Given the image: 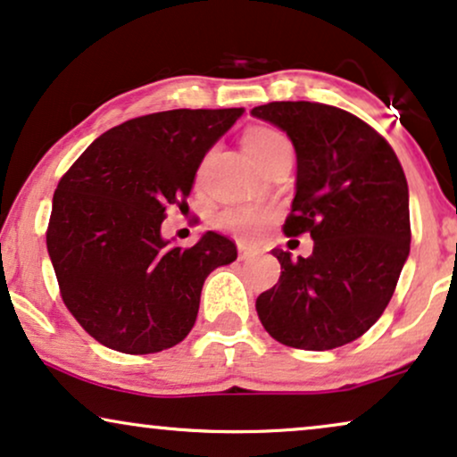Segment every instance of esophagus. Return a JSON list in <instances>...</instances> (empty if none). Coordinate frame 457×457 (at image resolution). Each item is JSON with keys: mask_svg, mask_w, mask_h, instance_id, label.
I'll return each instance as SVG.
<instances>
[{"mask_svg": "<svg viewBox=\"0 0 457 457\" xmlns=\"http://www.w3.org/2000/svg\"><path fill=\"white\" fill-rule=\"evenodd\" d=\"M238 255H240V259H251L257 255V251L255 248L245 245V242H238Z\"/></svg>", "mask_w": 457, "mask_h": 457, "instance_id": "34e87169", "label": "esophagus"}]
</instances>
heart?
I'll return each instance as SVG.
<instances>
[{
  "label": "heart",
  "mask_w": 457,
  "mask_h": 457,
  "mask_svg": "<svg viewBox=\"0 0 457 457\" xmlns=\"http://www.w3.org/2000/svg\"><path fill=\"white\" fill-rule=\"evenodd\" d=\"M282 147H288V141L278 130L268 129V126H255V129L246 130L245 149L257 164H263L270 155H274ZM271 217H274V211H271L270 206L242 204L223 211L221 215H219L217 223L221 225V228L229 229V232L253 238V236H257L265 225L271 221Z\"/></svg>",
  "instance_id": "heart-1"
}]
</instances>
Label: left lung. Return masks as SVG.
Segmentation results:
<instances>
[{
    "label": "left lung",
    "instance_id": "left-lung-1",
    "mask_svg": "<svg viewBox=\"0 0 457 457\" xmlns=\"http://www.w3.org/2000/svg\"><path fill=\"white\" fill-rule=\"evenodd\" d=\"M278 126L297 154L287 236L310 234V257L274 248L280 278L257 297L276 342L333 350L384 314L409 257V187L388 141L344 109L276 101L251 112Z\"/></svg>",
    "mask_w": 457,
    "mask_h": 457
}]
</instances>
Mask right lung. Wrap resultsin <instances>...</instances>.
I'll return each mask as SVG.
<instances>
[{"label": "right lung", "mask_w": 457, "mask_h": 457, "mask_svg": "<svg viewBox=\"0 0 457 457\" xmlns=\"http://www.w3.org/2000/svg\"><path fill=\"white\" fill-rule=\"evenodd\" d=\"M242 113L141 115L103 132L62 175L46 245L62 302L99 344L154 354L192 331L206 276L238 251L217 232L172 246L160 228L170 204L187 206L200 162Z\"/></svg>", "instance_id": "right-lung-1"}]
</instances>
